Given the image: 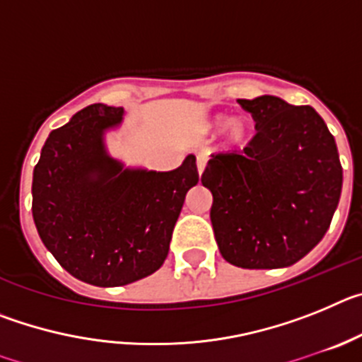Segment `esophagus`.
<instances>
[{
  "label": "esophagus",
  "instance_id": "34e87169",
  "mask_svg": "<svg viewBox=\"0 0 362 362\" xmlns=\"http://www.w3.org/2000/svg\"><path fill=\"white\" fill-rule=\"evenodd\" d=\"M204 168H206V158L199 156V158H197V172H199V177L203 175Z\"/></svg>",
  "mask_w": 362,
  "mask_h": 362
}]
</instances>
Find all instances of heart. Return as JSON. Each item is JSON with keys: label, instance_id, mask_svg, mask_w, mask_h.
Here are the masks:
<instances>
[{"label": "heart", "instance_id": "heart-1", "mask_svg": "<svg viewBox=\"0 0 362 362\" xmlns=\"http://www.w3.org/2000/svg\"><path fill=\"white\" fill-rule=\"evenodd\" d=\"M225 124H226V116H216L203 124V130L204 132H214V130H219L221 127H225ZM250 130L252 127L250 123H248V119H232L228 124H226V130H225L226 143L232 146L243 145V143L248 139V136H250Z\"/></svg>", "mask_w": 362, "mask_h": 362}]
</instances>
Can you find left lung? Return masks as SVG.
Wrapping results in <instances>:
<instances>
[{"instance_id": "8db88e82", "label": "left lung", "mask_w": 362, "mask_h": 362, "mask_svg": "<svg viewBox=\"0 0 362 362\" xmlns=\"http://www.w3.org/2000/svg\"><path fill=\"white\" fill-rule=\"evenodd\" d=\"M238 103L257 132L243 152L214 153L201 177L214 196V235L233 267H290L330 228L343 188L337 145L308 105L276 95Z\"/></svg>"}]
</instances>
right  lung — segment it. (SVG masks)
<instances>
[{"mask_svg":"<svg viewBox=\"0 0 362 362\" xmlns=\"http://www.w3.org/2000/svg\"><path fill=\"white\" fill-rule=\"evenodd\" d=\"M123 108L88 105L50 132L32 179V216L47 250L70 276L123 286L165 263L187 192L199 181L196 158L172 172L123 170L103 132Z\"/></svg>","mask_w":362,"mask_h":362,"instance_id":"right-lung-1","label":"right lung"}]
</instances>
